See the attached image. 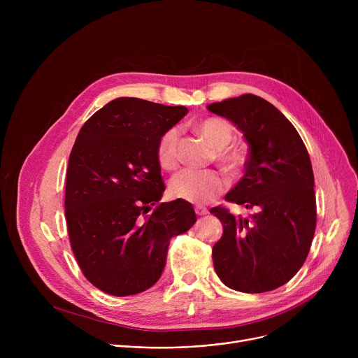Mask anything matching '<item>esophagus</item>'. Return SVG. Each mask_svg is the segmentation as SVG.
I'll list each match as a JSON object with an SVG mask.
<instances>
[{"instance_id": "obj_1", "label": "esophagus", "mask_w": 358, "mask_h": 358, "mask_svg": "<svg viewBox=\"0 0 358 358\" xmlns=\"http://www.w3.org/2000/svg\"><path fill=\"white\" fill-rule=\"evenodd\" d=\"M194 210H195L196 215H207L208 214V210L206 207H202V206H195Z\"/></svg>"}]
</instances>
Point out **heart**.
<instances>
[{
	"mask_svg": "<svg viewBox=\"0 0 358 358\" xmlns=\"http://www.w3.org/2000/svg\"><path fill=\"white\" fill-rule=\"evenodd\" d=\"M198 133L217 151V160L228 173H238L246 162L245 151L231 147L234 138L232 126L224 119H206L196 126ZM178 130L170 129L163 134L157 147V159L163 169L171 170L178 164ZM227 188L225 178L213 170L185 169L170 181V192L174 198L189 202H207Z\"/></svg>",
	"mask_w": 358,
	"mask_h": 358,
	"instance_id": "b5f03b06",
	"label": "heart"
}]
</instances>
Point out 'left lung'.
Returning a JSON list of instances; mask_svg holds the SVG:
<instances>
[{
	"label": "left lung",
	"instance_id": "1",
	"mask_svg": "<svg viewBox=\"0 0 358 358\" xmlns=\"http://www.w3.org/2000/svg\"><path fill=\"white\" fill-rule=\"evenodd\" d=\"M232 122L249 145L245 176L225 199L257 210L249 218L211 208L224 227L213 261L220 279L243 293L287 283L308 258L316 229L315 176L293 124L250 93L207 106Z\"/></svg>",
	"mask_w": 358,
	"mask_h": 358
}]
</instances>
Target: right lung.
<instances>
[{
	"instance_id": "add662e5",
	"label": "right lung",
	"mask_w": 358,
	"mask_h": 358,
	"mask_svg": "<svg viewBox=\"0 0 358 358\" xmlns=\"http://www.w3.org/2000/svg\"><path fill=\"white\" fill-rule=\"evenodd\" d=\"M187 113L184 106L119 97L76 137L66 171L68 234L83 275L101 292L130 296L151 287L170 239L196 221L188 201L159 202L166 189L159 141Z\"/></svg>"
}]
</instances>
